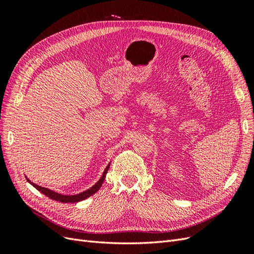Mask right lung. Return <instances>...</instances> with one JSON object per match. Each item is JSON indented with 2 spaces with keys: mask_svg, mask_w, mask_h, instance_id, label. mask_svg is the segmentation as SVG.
<instances>
[{
  "mask_svg": "<svg viewBox=\"0 0 254 254\" xmlns=\"http://www.w3.org/2000/svg\"><path fill=\"white\" fill-rule=\"evenodd\" d=\"M109 167H110V163H109L108 165H107V167L105 168V171H104L102 177H101V178H99V180L94 184V186H92L90 189L81 191V193L75 194V195H64V194H60V193H57V191L53 190H50V189H48V188L38 186V184H36V183L30 181V180L27 178V177H26V179H27V181H28L30 184H32V186H33L35 189H37L38 190L41 191V193L44 194L47 197L53 199V200H57V201H59V202H64V203H66V202L74 203V202H78V201L84 200V199H87L88 197H90V196H92L93 194H95L96 191H97L99 189H101L102 184H103V182H104V180H105V177H106L107 173H108Z\"/></svg>",
  "mask_w": 254,
  "mask_h": 254,
  "instance_id": "1",
  "label": "right lung"
}]
</instances>
